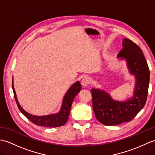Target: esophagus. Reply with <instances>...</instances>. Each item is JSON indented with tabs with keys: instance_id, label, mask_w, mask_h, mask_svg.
<instances>
[{
	"instance_id": "34e87169",
	"label": "esophagus",
	"mask_w": 155,
	"mask_h": 155,
	"mask_svg": "<svg viewBox=\"0 0 155 155\" xmlns=\"http://www.w3.org/2000/svg\"><path fill=\"white\" fill-rule=\"evenodd\" d=\"M91 83V78L88 76H85L82 78L81 81V84L83 86H87Z\"/></svg>"
}]
</instances>
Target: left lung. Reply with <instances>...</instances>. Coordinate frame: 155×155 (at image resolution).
<instances>
[{
    "instance_id": "left-lung-1",
    "label": "left lung",
    "mask_w": 155,
    "mask_h": 155,
    "mask_svg": "<svg viewBox=\"0 0 155 155\" xmlns=\"http://www.w3.org/2000/svg\"><path fill=\"white\" fill-rule=\"evenodd\" d=\"M123 49L117 57L127 60L130 73L135 75L134 97L126 102H117L103 91L92 88V107L97 120L106 125H116L131 121L145 105L150 79V72L143 51L129 39L122 41Z\"/></svg>"
}]
</instances>
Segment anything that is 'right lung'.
Masks as SVG:
<instances>
[{
	"label": "right lung",
	"mask_w": 155,
	"mask_h": 155,
	"mask_svg": "<svg viewBox=\"0 0 155 155\" xmlns=\"http://www.w3.org/2000/svg\"><path fill=\"white\" fill-rule=\"evenodd\" d=\"M12 89L14 95V98H15L18 107V109L20 110L21 112L29 120L37 125H41V126L48 127H57L62 126V125L65 124L66 122L67 121L69 116L72 103H73L75 96H76L78 93V92L81 91V84L80 82L78 81L69 89V91H67L65 96L64 97L62 107H61V109L59 111V113L45 116H33V115L28 114L26 111L22 109V107L20 106V104L17 100L16 92L15 91H14L13 86V81Z\"/></svg>",
	"instance_id": "1"
}]
</instances>
